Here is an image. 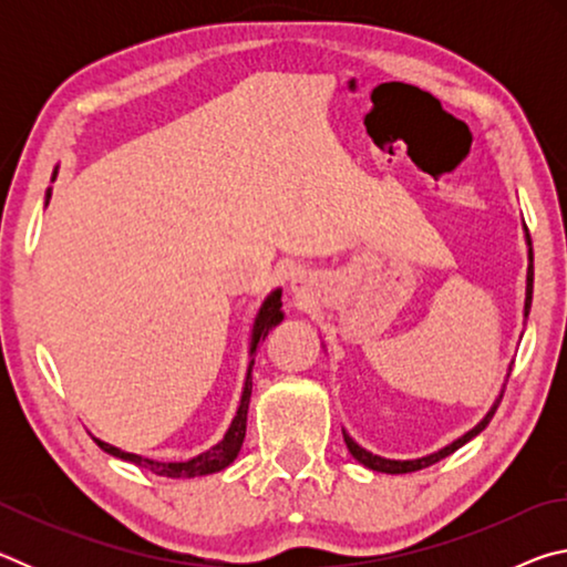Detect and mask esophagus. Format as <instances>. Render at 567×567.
<instances>
[{"mask_svg":"<svg viewBox=\"0 0 567 567\" xmlns=\"http://www.w3.org/2000/svg\"><path fill=\"white\" fill-rule=\"evenodd\" d=\"M307 290V280H305V277L300 275V277H295V280H292V292L295 295H302Z\"/></svg>","mask_w":567,"mask_h":567,"instance_id":"obj_1","label":"esophagus"}]
</instances>
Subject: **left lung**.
I'll return each instance as SVG.
<instances>
[{
	"label": "left lung",
	"mask_w": 567,
	"mask_h": 567,
	"mask_svg": "<svg viewBox=\"0 0 567 567\" xmlns=\"http://www.w3.org/2000/svg\"><path fill=\"white\" fill-rule=\"evenodd\" d=\"M525 243H527V277H525V305H523V318L527 320V315H530V302H533V275H535V270H533V243H530V235H527V227H525ZM520 338H523V334H520ZM511 370H513V362H511V368H507V378H511ZM503 390H505V382H503ZM503 390H501V395L495 398V402L491 405V410L485 412L483 420H480L473 430H467L465 435H460V437H457V440H453V443H450V445L440 447L437 453H430V455H425V457H415V460H390V457H380V455L370 453V450H364L362 445L354 443V440L348 435V430H342L344 445H348L350 455H352L354 460H358L360 465L370 467V470H375V473H388V475L415 473V470L430 467V465L440 463V460H443V457L453 455L457 447H463V445H465V443H470V440H473L475 435L483 433V430L487 427V422H491V417L495 415L497 402H501V398H503Z\"/></svg>",
	"instance_id": "obj_1"
}]
</instances>
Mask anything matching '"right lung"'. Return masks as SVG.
Here are the masks:
<instances>
[{"instance_id": "1", "label": "right lung", "mask_w": 567, "mask_h": 567, "mask_svg": "<svg viewBox=\"0 0 567 567\" xmlns=\"http://www.w3.org/2000/svg\"><path fill=\"white\" fill-rule=\"evenodd\" d=\"M54 179H56V167H54L52 182ZM50 197H52V187L47 189V195H44V207L50 205ZM282 320H285L282 290L277 287V290H272L265 297L260 310H257V315H255L252 332H249V364H247L245 382H243V395H239L237 412H235L233 422H229L225 437L219 440L217 445H213L209 450H205V453H199L195 457L182 460V463H162V460H152L145 455L124 453V450L104 443V440H100V437H94V443H97L104 453H110L120 460H127V463L145 467V470H150V473L162 475V477H199V475H213V473H219V470L229 467L235 463V457L239 455V447H243L245 430H247V408H249V395H252L255 352H257V348H260V342L267 338V332H270L275 324H280Z\"/></svg>"}]
</instances>
